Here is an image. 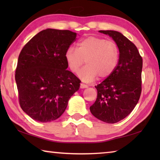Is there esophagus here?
I'll list each match as a JSON object with an SVG mask.
<instances>
[{"instance_id":"1","label":"esophagus","mask_w":160,"mask_h":160,"mask_svg":"<svg viewBox=\"0 0 160 160\" xmlns=\"http://www.w3.org/2000/svg\"><path fill=\"white\" fill-rule=\"evenodd\" d=\"M88 85H85V84H84V83H80V88H82V89H84V88H88Z\"/></svg>"}]
</instances>
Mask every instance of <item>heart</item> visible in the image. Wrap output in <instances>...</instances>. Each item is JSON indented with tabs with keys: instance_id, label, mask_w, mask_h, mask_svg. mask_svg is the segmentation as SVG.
Listing matches in <instances>:
<instances>
[{
	"instance_id": "1",
	"label": "heart",
	"mask_w": 160,
	"mask_h": 160,
	"mask_svg": "<svg viewBox=\"0 0 160 160\" xmlns=\"http://www.w3.org/2000/svg\"><path fill=\"white\" fill-rule=\"evenodd\" d=\"M120 50L116 43L102 37L90 36L81 39L78 48L70 47L65 53V59L69 69L77 72L83 63H87L78 72V76L85 82L106 79L117 67Z\"/></svg>"
}]
</instances>
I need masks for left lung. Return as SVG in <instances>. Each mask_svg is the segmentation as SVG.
Instances as JSON below:
<instances>
[{
  "mask_svg": "<svg viewBox=\"0 0 160 160\" xmlns=\"http://www.w3.org/2000/svg\"><path fill=\"white\" fill-rule=\"evenodd\" d=\"M118 46L120 58L114 72L95 86L97 97L90 107L94 116L115 123L125 118L138 102L142 91V58L133 43L120 32L100 30Z\"/></svg>",
  "mask_w": 160,
  "mask_h": 160,
  "instance_id": "left-lung-1",
  "label": "left lung"
}]
</instances>
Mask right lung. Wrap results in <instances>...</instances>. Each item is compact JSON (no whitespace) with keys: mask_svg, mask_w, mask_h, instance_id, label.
<instances>
[{"mask_svg":"<svg viewBox=\"0 0 160 160\" xmlns=\"http://www.w3.org/2000/svg\"><path fill=\"white\" fill-rule=\"evenodd\" d=\"M70 30L47 29L24 46L19 55L15 81L20 105L39 122L57 119L66 110L80 80L66 70L65 53L75 41Z\"/></svg>","mask_w":160,"mask_h":160,"instance_id":"1","label":"right lung"}]
</instances>
